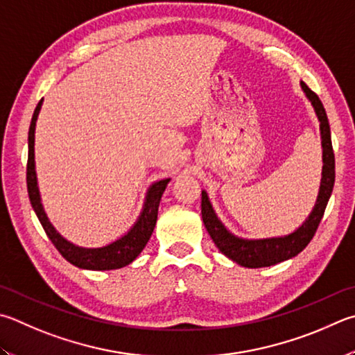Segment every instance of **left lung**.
<instances>
[{
	"instance_id": "1",
	"label": "left lung",
	"mask_w": 355,
	"mask_h": 355,
	"mask_svg": "<svg viewBox=\"0 0 355 355\" xmlns=\"http://www.w3.org/2000/svg\"><path fill=\"white\" fill-rule=\"evenodd\" d=\"M301 88L306 98L311 101L315 114L320 121L321 147H323V172H321L318 197L312 212L302 222L301 227L287 236L267 237V239H242V237L234 236L225 228V225L220 222V218L217 217L214 208H212L206 191H202V218L206 231L209 233L216 247L231 261H234L242 267H270L282 261L292 259V257L301 253L307 247V243L312 241L332 194L335 182V157L332 150L329 121H327L326 110L318 96L304 82H301Z\"/></svg>"
}]
</instances>
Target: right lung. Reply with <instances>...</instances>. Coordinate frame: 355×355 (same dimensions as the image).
Listing matches in <instances>:
<instances>
[{"instance_id":"add662e5","label":"right lung","mask_w":355,"mask_h":355,"mask_svg":"<svg viewBox=\"0 0 355 355\" xmlns=\"http://www.w3.org/2000/svg\"><path fill=\"white\" fill-rule=\"evenodd\" d=\"M43 99L38 102L35 107V112L32 114L29 135H28V172H26V182H28V194L32 208H34L35 214L40 220L44 233L48 234L51 242L54 243V247L59 250V253L65 257L68 262L73 266L85 270H116L122 268L132 263L137 259L138 254L144 250L146 243L149 242L150 236L153 233L157 223L158 216V206L163 192L166 189L167 183L171 182V178L159 180V182L153 183L149 189H147L146 200L141 209V214L137 218V222L133 223V227L127 231L124 236H121L119 239L114 242L104 245V247L98 248H85L79 247V245L71 243L67 241L59 231H57L53 223L49 222V218L44 212V208L42 205L40 191H38L37 183V172H35V153H34V144H35V124L38 113L42 110Z\"/></svg>"}]
</instances>
